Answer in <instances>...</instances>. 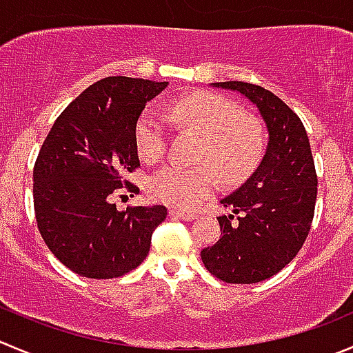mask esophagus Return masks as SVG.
<instances>
[{"mask_svg":"<svg viewBox=\"0 0 353 353\" xmlns=\"http://www.w3.org/2000/svg\"><path fill=\"white\" fill-rule=\"evenodd\" d=\"M169 214H170V217H172V219H179V221H193V219L196 217V215H194V214L181 212V210H177V208H170Z\"/></svg>","mask_w":353,"mask_h":353,"instance_id":"obj_1","label":"esophagus"}]
</instances>
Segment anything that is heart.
Masks as SVG:
<instances>
[{
    "label": "heart",
    "mask_w": 353,
    "mask_h": 353,
    "mask_svg": "<svg viewBox=\"0 0 353 353\" xmlns=\"http://www.w3.org/2000/svg\"><path fill=\"white\" fill-rule=\"evenodd\" d=\"M169 114L183 128L201 134L194 167L165 165L150 179L155 200L174 208L191 210L219 186L217 173L228 183L245 179L255 170L265 150L262 122L241 114L234 101L214 93H194L169 105ZM169 129L162 114L146 108L134 128V143L145 162H157L165 155Z\"/></svg>",
    "instance_id": "heart-1"
}]
</instances>
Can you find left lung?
I'll use <instances>...</instances> for the list:
<instances>
[{
	"instance_id": "1",
	"label": "left lung",
	"mask_w": 353,
	"mask_h": 353,
	"mask_svg": "<svg viewBox=\"0 0 353 353\" xmlns=\"http://www.w3.org/2000/svg\"><path fill=\"white\" fill-rule=\"evenodd\" d=\"M256 105L269 143L259 169L221 200L231 215L217 217L221 239L201 250L210 274L232 285H252L278 274L302 248L312 225L317 174L309 136L299 115L262 85L214 82Z\"/></svg>"
}]
</instances>
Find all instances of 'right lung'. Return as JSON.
Listing matches in <instances>:
<instances>
[{"mask_svg":"<svg viewBox=\"0 0 353 353\" xmlns=\"http://www.w3.org/2000/svg\"><path fill=\"white\" fill-rule=\"evenodd\" d=\"M167 82L112 75L82 91L54 121L34 163L37 229L54 256L91 279L121 278L146 259L167 208L117 210L115 194L139 167L134 128Z\"/></svg>","mask_w":353,"mask_h":353,"instance_id":"obj_1","label":"right lung"}]
</instances>
